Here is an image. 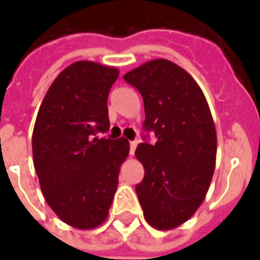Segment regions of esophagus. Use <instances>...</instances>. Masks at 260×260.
<instances>
[{"instance_id":"1","label":"esophagus","mask_w":260,"mask_h":260,"mask_svg":"<svg viewBox=\"0 0 260 260\" xmlns=\"http://www.w3.org/2000/svg\"><path fill=\"white\" fill-rule=\"evenodd\" d=\"M129 147H131V155H134L135 151H136L137 141H131V143H129Z\"/></svg>"}]
</instances>
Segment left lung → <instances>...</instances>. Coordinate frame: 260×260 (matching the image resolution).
I'll return each mask as SVG.
<instances>
[{"label": "left lung", "mask_w": 260, "mask_h": 260, "mask_svg": "<svg viewBox=\"0 0 260 260\" xmlns=\"http://www.w3.org/2000/svg\"><path fill=\"white\" fill-rule=\"evenodd\" d=\"M144 101L145 131L155 145L141 143L135 152L144 167L136 193L144 218L156 230L183 224L203 203L214 176L216 129L204 93L188 72L156 58L125 73Z\"/></svg>", "instance_id": "left-lung-1"}]
</instances>
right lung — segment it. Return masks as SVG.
Listing matches in <instances>:
<instances>
[{"instance_id":"1","label":"right lung","mask_w":260,"mask_h":260,"mask_svg":"<svg viewBox=\"0 0 260 260\" xmlns=\"http://www.w3.org/2000/svg\"><path fill=\"white\" fill-rule=\"evenodd\" d=\"M117 77L115 67L76 61L52 82L37 113L31 149L40 187L54 214L75 229H96L108 218L129 153L124 137L96 136L109 129L107 100Z\"/></svg>"}]
</instances>
